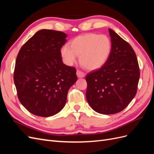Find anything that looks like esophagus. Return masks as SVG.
Returning a JSON list of instances; mask_svg holds the SVG:
<instances>
[{
    "label": "esophagus",
    "instance_id": "obj_1",
    "mask_svg": "<svg viewBox=\"0 0 154 154\" xmlns=\"http://www.w3.org/2000/svg\"><path fill=\"white\" fill-rule=\"evenodd\" d=\"M76 74H77V76L78 78H83L85 76V74L84 72H83L82 71H80V70H77Z\"/></svg>",
    "mask_w": 154,
    "mask_h": 154
}]
</instances>
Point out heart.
<instances>
[{
    "label": "heart",
    "instance_id": "b5f03b06",
    "mask_svg": "<svg viewBox=\"0 0 154 154\" xmlns=\"http://www.w3.org/2000/svg\"><path fill=\"white\" fill-rule=\"evenodd\" d=\"M61 49V55L67 66L76 62L77 56L82 66L93 71L100 69L109 59L112 51V42L108 36L96 33H86L73 38Z\"/></svg>",
    "mask_w": 154,
    "mask_h": 154
}]
</instances>
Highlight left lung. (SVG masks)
I'll return each instance as SVG.
<instances>
[{
  "label": "left lung",
  "mask_w": 154,
  "mask_h": 154,
  "mask_svg": "<svg viewBox=\"0 0 154 154\" xmlns=\"http://www.w3.org/2000/svg\"><path fill=\"white\" fill-rule=\"evenodd\" d=\"M112 51L101 68L86 76V98L91 108L102 114H113L128 106L137 92L139 67L134 49L109 29Z\"/></svg>",
  "instance_id": "obj_1"
}]
</instances>
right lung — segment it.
Returning a JSON list of instances; mask_svg holds the SVG:
<instances>
[{
  "label": "right lung",
  "mask_w": 154,
  "mask_h": 154,
  "mask_svg": "<svg viewBox=\"0 0 154 154\" xmlns=\"http://www.w3.org/2000/svg\"><path fill=\"white\" fill-rule=\"evenodd\" d=\"M67 36L62 31L41 29L17 55L13 78L18 97L32 114L49 117L58 113L78 80L76 69L62 62L60 49Z\"/></svg>",
  "instance_id": "1"
}]
</instances>
